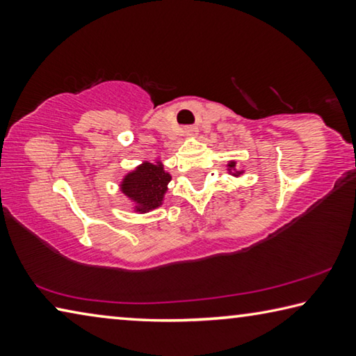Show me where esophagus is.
<instances>
[{
	"mask_svg": "<svg viewBox=\"0 0 356 356\" xmlns=\"http://www.w3.org/2000/svg\"><path fill=\"white\" fill-rule=\"evenodd\" d=\"M184 136L185 138H196L197 136V129L196 127H186L184 130Z\"/></svg>",
	"mask_w": 356,
	"mask_h": 356,
	"instance_id": "1",
	"label": "esophagus"
}]
</instances>
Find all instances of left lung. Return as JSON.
<instances>
[{
	"label": "left lung",
	"mask_w": 356,
	"mask_h": 356,
	"mask_svg": "<svg viewBox=\"0 0 356 356\" xmlns=\"http://www.w3.org/2000/svg\"><path fill=\"white\" fill-rule=\"evenodd\" d=\"M226 168H227V172L231 174V176H234V177H240V176H243V172H245L243 170H237V161H236V160L227 161Z\"/></svg>",
	"instance_id": "8db88e82"
}]
</instances>
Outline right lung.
Instances as JSON below:
<instances>
[{"instance_id": "right-lung-1", "label": "right lung", "mask_w": 356, "mask_h": 356, "mask_svg": "<svg viewBox=\"0 0 356 356\" xmlns=\"http://www.w3.org/2000/svg\"><path fill=\"white\" fill-rule=\"evenodd\" d=\"M171 174L165 170L159 156L150 161H143L135 170L129 171L119 184L120 193L127 197L135 213H149L163 206Z\"/></svg>"}]
</instances>
